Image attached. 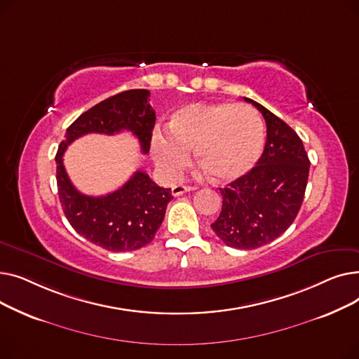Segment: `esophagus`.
<instances>
[{
    "mask_svg": "<svg viewBox=\"0 0 359 359\" xmlns=\"http://www.w3.org/2000/svg\"><path fill=\"white\" fill-rule=\"evenodd\" d=\"M195 189V186H186V184H175L173 187H172V195L173 196H180V195H183V194H186V192H191V191H194Z\"/></svg>",
    "mask_w": 359,
    "mask_h": 359,
    "instance_id": "1",
    "label": "esophagus"
}]
</instances>
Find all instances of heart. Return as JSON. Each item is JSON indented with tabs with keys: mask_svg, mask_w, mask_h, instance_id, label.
I'll return each mask as SVG.
<instances>
[{
	"mask_svg": "<svg viewBox=\"0 0 359 359\" xmlns=\"http://www.w3.org/2000/svg\"><path fill=\"white\" fill-rule=\"evenodd\" d=\"M153 157L165 173L175 175L187 163V151L210 177L227 183L248 175L265 149V126L246 104L195 103L172 113L167 135L156 134Z\"/></svg>",
	"mask_w": 359,
	"mask_h": 359,
	"instance_id": "1",
	"label": "heart"
}]
</instances>
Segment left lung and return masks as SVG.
I'll return each mask as SVG.
<instances>
[{"instance_id":"8db88e82","label":"left lung","mask_w":359,"mask_h":359,"mask_svg":"<svg viewBox=\"0 0 359 359\" xmlns=\"http://www.w3.org/2000/svg\"><path fill=\"white\" fill-rule=\"evenodd\" d=\"M265 118L266 144L248 175L219 187L221 214L211 224L229 248L250 250L278 238L303 203L310 160L297 132L266 107L244 97Z\"/></svg>"}]
</instances>
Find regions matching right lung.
Returning a JSON list of instances; mask_svg holds the SVG:
<instances>
[{
  "label": "right lung",
  "mask_w": 359,
  "mask_h": 359,
  "mask_svg": "<svg viewBox=\"0 0 359 359\" xmlns=\"http://www.w3.org/2000/svg\"><path fill=\"white\" fill-rule=\"evenodd\" d=\"M148 97V90H128L93 106L68 126L55 157L60 202L68 222L80 236L109 252L137 250L153 241L167 203L173 199L172 189L160 187L138 170L118 191L88 196L71 183L62 157L67 147L83 135H115L121 130H130L147 154L156 125Z\"/></svg>",
  "instance_id": "right-lung-1"
}]
</instances>
